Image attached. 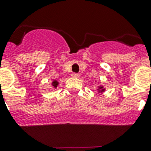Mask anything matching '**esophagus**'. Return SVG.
<instances>
[{
    "label": "esophagus",
    "mask_w": 151,
    "mask_h": 151,
    "mask_svg": "<svg viewBox=\"0 0 151 151\" xmlns=\"http://www.w3.org/2000/svg\"><path fill=\"white\" fill-rule=\"evenodd\" d=\"M79 73H71V76L72 77H73V78H78V77H79Z\"/></svg>",
    "instance_id": "34e87169"
}]
</instances>
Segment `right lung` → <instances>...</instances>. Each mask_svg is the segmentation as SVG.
I'll return each mask as SVG.
<instances>
[{
    "label": "right lung",
    "instance_id": "add662e5",
    "mask_svg": "<svg viewBox=\"0 0 151 151\" xmlns=\"http://www.w3.org/2000/svg\"><path fill=\"white\" fill-rule=\"evenodd\" d=\"M57 85H58V82L56 81H53V82H52V86L56 87Z\"/></svg>",
    "mask_w": 151,
    "mask_h": 151
}]
</instances>
